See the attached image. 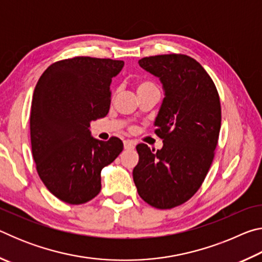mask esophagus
<instances>
[{
  "mask_svg": "<svg viewBox=\"0 0 262 262\" xmlns=\"http://www.w3.org/2000/svg\"><path fill=\"white\" fill-rule=\"evenodd\" d=\"M123 147H125V149H127V150H132L135 148V143L133 141L126 140V141H123Z\"/></svg>",
  "mask_w": 262,
  "mask_h": 262,
  "instance_id": "esophagus-1",
  "label": "esophagus"
}]
</instances>
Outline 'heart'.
<instances>
[{"label": "heart", "mask_w": 262, "mask_h": 262, "mask_svg": "<svg viewBox=\"0 0 262 262\" xmlns=\"http://www.w3.org/2000/svg\"><path fill=\"white\" fill-rule=\"evenodd\" d=\"M149 89H157L156 85L150 82H139L137 83V92H141V91H145V90H149Z\"/></svg>", "instance_id": "heart-1"}]
</instances>
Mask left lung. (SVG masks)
I'll return each mask as SVG.
<instances>
[{"instance_id":"1","label":"left lung","mask_w":262,"mask_h":262,"mask_svg":"<svg viewBox=\"0 0 262 262\" xmlns=\"http://www.w3.org/2000/svg\"><path fill=\"white\" fill-rule=\"evenodd\" d=\"M139 64L159 77L165 90L155 121L163 148L136 145L140 158L133 179L148 205L171 209L188 201L209 171L221 129L220 96L211 77L190 56H148Z\"/></svg>"}]
</instances>
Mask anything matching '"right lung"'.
<instances>
[{
	"label": "right lung",
	"mask_w": 262,
	"mask_h": 262,
	"mask_svg": "<svg viewBox=\"0 0 262 262\" xmlns=\"http://www.w3.org/2000/svg\"><path fill=\"white\" fill-rule=\"evenodd\" d=\"M123 61L75 56L51 64L35 85L30 134L35 168L47 189L69 205L98 195L100 172L122 151L120 139L98 141L90 122L106 117L110 85Z\"/></svg>",
	"instance_id": "right-lung-1"
}]
</instances>
